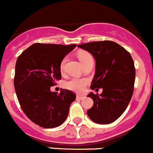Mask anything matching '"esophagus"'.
I'll return each instance as SVG.
<instances>
[{
  "instance_id": "1",
  "label": "esophagus",
  "mask_w": 153,
  "mask_h": 153,
  "mask_svg": "<svg viewBox=\"0 0 153 153\" xmlns=\"http://www.w3.org/2000/svg\"><path fill=\"white\" fill-rule=\"evenodd\" d=\"M85 96H82V95H77L76 96V99L78 100H83L85 99Z\"/></svg>"
}]
</instances>
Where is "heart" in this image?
<instances>
[{
	"instance_id": "obj_1",
	"label": "heart",
	"mask_w": 153,
	"mask_h": 153,
	"mask_svg": "<svg viewBox=\"0 0 153 153\" xmlns=\"http://www.w3.org/2000/svg\"><path fill=\"white\" fill-rule=\"evenodd\" d=\"M77 56H78V58L81 61V63L84 66L87 63L93 61V58H92V56H91V54L89 53L88 52H86V51H81V52L79 53ZM66 61V58H63L62 61L61 62V64H60V70H61V72H63ZM88 83L89 80L87 79L74 77V78H72L69 81L66 82L65 83V87L68 89V90L73 91V92L80 93V92H82L85 90V87H87Z\"/></svg>"
}]
</instances>
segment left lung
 Instances as JSON below:
<instances>
[{
	"label": "left lung",
	"mask_w": 153,
	"mask_h": 153,
	"mask_svg": "<svg viewBox=\"0 0 153 153\" xmlns=\"http://www.w3.org/2000/svg\"><path fill=\"white\" fill-rule=\"evenodd\" d=\"M78 47L88 51L95 59L91 89H102L100 95L90 92L87 95L94 102L87 115L100 124L114 122L126 109L133 94L135 68L131 55L120 45L109 40L88 42Z\"/></svg>",
	"instance_id": "obj_1"
}]
</instances>
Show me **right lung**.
<instances>
[{"instance_id": "1", "label": "right lung", "mask_w": 153, "mask_h": 153, "mask_svg": "<svg viewBox=\"0 0 153 153\" xmlns=\"http://www.w3.org/2000/svg\"><path fill=\"white\" fill-rule=\"evenodd\" d=\"M76 44L35 43L17 58L13 80L22 111L32 122L43 128H55L66 121L70 105L76 99L71 91L51 92L61 78L60 64Z\"/></svg>"}]
</instances>
